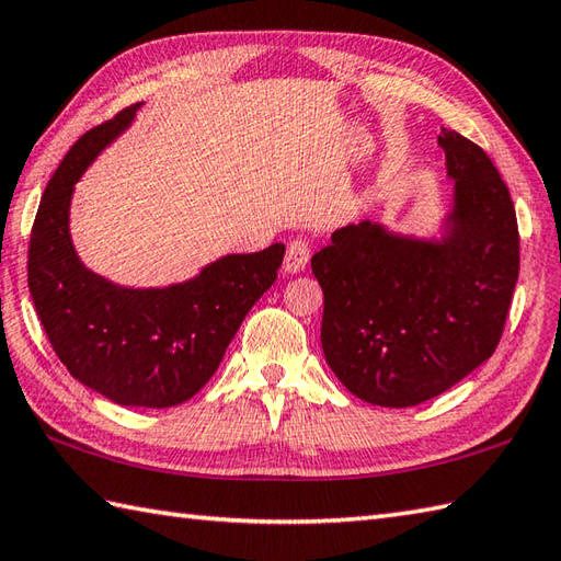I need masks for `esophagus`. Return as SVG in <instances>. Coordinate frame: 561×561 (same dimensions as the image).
<instances>
[{"label":"esophagus","mask_w":561,"mask_h":561,"mask_svg":"<svg viewBox=\"0 0 561 561\" xmlns=\"http://www.w3.org/2000/svg\"><path fill=\"white\" fill-rule=\"evenodd\" d=\"M308 260H311V248L301 238H294L287 245V255H284V272L287 274H299L306 270Z\"/></svg>","instance_id":"obj_1"}]
</instances>
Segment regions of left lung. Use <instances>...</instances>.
<instances>
[{
    "mask_svg": "<svg viewBox=\"0 0 561 561\" xmlns=\"http://www.w3.org/2000/svg\"><path fill=\"white\" fill-rule=\"evenodd\" d=\"M453 205L440 238L359 221L332 233L311 267L325 308L328 366L356 398L412 408L494 354L518 279V224L492 159L440 129Z\"/></svg>",
    "mask_w": 561,
    "mask_h": 561,
    "instance_id": "8db88e82",
    "label": "left lung"
}]
</instances>
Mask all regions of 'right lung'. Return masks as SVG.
Here are the masks:
<instances>
[{
  "label": "right lung",
  "mask_w": 561,
  "mask_h": 561,
  "mask_svg": "<svg viewBox=\"0 0 561 561\" xmlns=\"http://www.w3.org/2000/svg\"><path fill=\"white\" fill-rule=\"evenodd\" d=\"M139 105L89 129L47 183L28 248V289L45 335L79 383L125 408H173L217 371L250 308L284 260V243L224 255L197 277L133 289L91 272L69 233L75 185L135 121Z\"/></svg>",
  "instance_id": "right-lung-1"
}]
</instances>
